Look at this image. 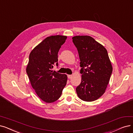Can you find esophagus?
<instances>
[{"instance_id": "1", "label": "esophagus", "mask_w": 133, "mask_h": 133, "mask_svg": "<svg viewBox=\"0 0 133 133\" xmlns=\"http://www.w3.org/2000/svg\"><path fill=\"white\" fill-rule=\"evenodd\" d=\"M72 77V75H68V77L69 78H71Z\"/></svg>"}]
</instances>
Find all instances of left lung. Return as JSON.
I'll return each mask as SVG.
<instances>
[{"label":"left lung","instance_id":"left-lung-1","mask_svg":"<svg viewBox=\"0 0 133 133\" xmlns=\"http://www.w3.org/2000/svg\"><path fill=\"white\" fill-rule=\"evenodd\" d=\"M72 39L81 67V82L76 93L81 100L93 102L105 93L112 72L108 51L91 36H75Z\"/></svg>","mask_w":133,"mask_h":133}]
</instances>
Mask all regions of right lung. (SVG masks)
Instances as JSON below:
<instances>
[{
	"instance_id": "add662e5",
	"label": "right lung",
	"mask_w": 133,
	"mask_h": 133,
	"mask_svg": "<svg viewBox=\"0 0 133 133\" xmlns=\"http://www.w3.org/2000/svg\"><path fill=\"white\" fill-rule=\"evenodd\" d=\"M66 36H49L31 51L26 68L30 83L38 96L51 103L60 98L67 82V76L51 69L58 66V53Z\"/></svg>"
}]
</instances>
